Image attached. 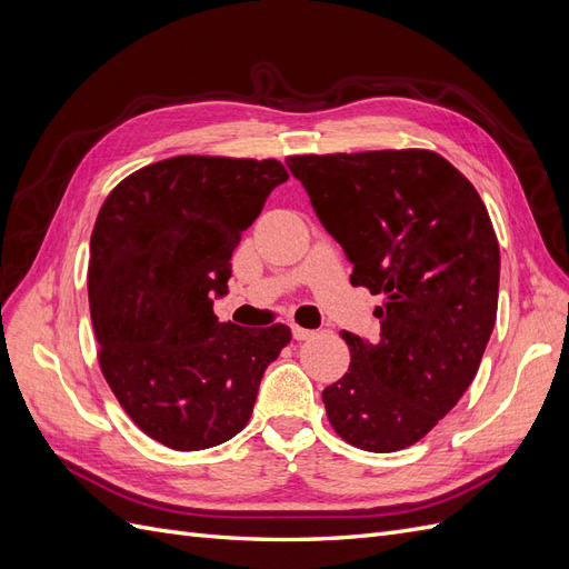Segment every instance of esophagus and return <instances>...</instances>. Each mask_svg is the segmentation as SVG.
<instances>
[{
  "mask_svg": "<svg viewBox=\"0 0 569 569\" xmlns=\"http://www.w3.org/2000/svg\"><path fill=\"white\" fill-rule=\"evenodd\" d=\"M291 332H295V339H299V341H306V339H313L318 332L316 330H303V327H299V325H295L291 327Z\"/></svg>",
  "mask_w": 569,
  "mask_h": 569,
  "instance_id": "34e87169",
  "label": "esophagus"
}]
</instances>
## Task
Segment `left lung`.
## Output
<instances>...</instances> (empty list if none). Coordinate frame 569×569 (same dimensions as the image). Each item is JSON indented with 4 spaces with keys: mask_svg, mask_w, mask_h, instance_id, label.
I'll return each mask as SVG.
<instances>
[{
    "mask_svg": "<svg viewBox=\"0 0 569 569\" xmlns=\"http://www.w3.org/2000/svg\"><path fill=\"white\" fill-rule=\"evenodd\" d=\"M287 166L385 301L380 339L341 332L349 372L322 391L335 432L358 449L420 441L475 380L498 308V239L472 182L427 149L306 153Z\"/></svg>",
    "mask_w": 569,
    "mask_h": 569,
    "instance_id": "left-lung-1",
    "label": "left lung"
}]
</instances>
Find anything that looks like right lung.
Listing matches in <instances>:
<instances>
[{"instance_id":"right-lung-1","label":"right lung","mask_w":569,"mask_h":569,"mask_svg":"<svg viewBox=\"0 0 569 569\" xmlns=\"http://www.w3.org/2000/svg\"><path fill=\"white\" fill-rule=\"evenodd\" d=\"M289 178L274 159L173 157L128 176L90 239L99 366L142 432L201 451L242 432L287 325L218 322L232 251Z\"/></svg>"}]
</instances>
